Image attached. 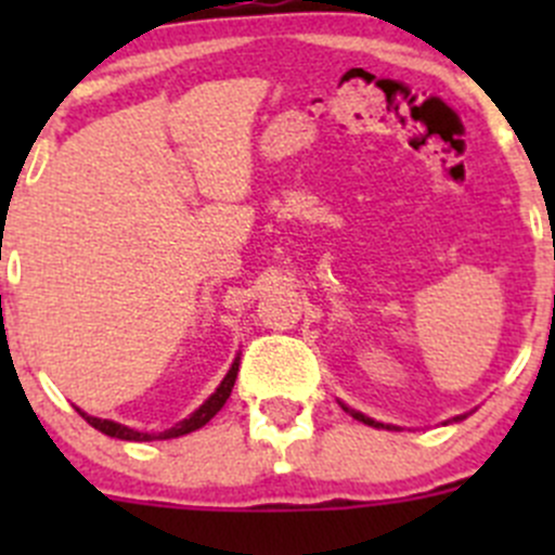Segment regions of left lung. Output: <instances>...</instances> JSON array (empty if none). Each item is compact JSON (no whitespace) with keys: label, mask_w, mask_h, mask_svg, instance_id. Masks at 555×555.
<instances>
[{"label":"left lung","mask_w":555,"mask_h":555,"mask_svg":"<svg viewBox=\"0 0 555 555\" xmlns=\"http://www.w3.org/2000/svg\"><path fill=\"white\" fill-rule=\"evenodd\" d=\"M340 408H344V411H349L351 416L357 418V422H362V424H367V427H378V429H397V427H391V424H382V422H376V418H371V416H365V413H360V411H351V408H346L344 402H340ZM456 418H464V416H456Z\"/></svg>","instance_id":"obj_1"}]
</instances>
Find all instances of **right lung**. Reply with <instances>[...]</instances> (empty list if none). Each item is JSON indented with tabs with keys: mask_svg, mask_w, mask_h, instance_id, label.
<instances>
[{
	"mask_svg": "<svg viewBox=\"0 0 555 555\" xmlns=\"http://www.w3.org/2000/svg\"><path fill=\"white\" fill-rule=\"evenodd\" d=\"M236 376H238V357L233 360L231 371H228V376L222 378V384L217 386L215 395L209 397V400L204 402V405L198 408V411L190 413L188 418H182V422L177 424V427L171 429H164V433H137V429L131 427H122V424L117 422H109V418H96V416H88V413H82L80 408V416L86 418L88 424H91L93 429H99V433L109 435V438H117V440H133V443H147V440H171V438H179V435H188V433H195V429L204 427L206 422H211V418L220 413V408L225 405V400L231 397L233 391V384H236Z\"/></svg>",
	"mask_w": 555,
	"mask_h": 555,
	"instance_id": "add662e5",
	"label": "right lung"
}]
</instances>
